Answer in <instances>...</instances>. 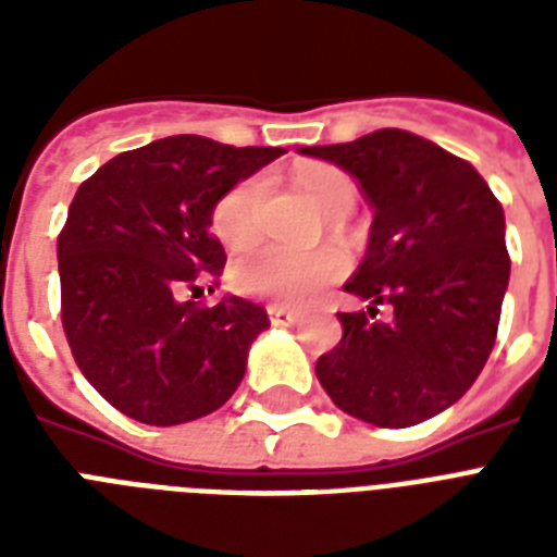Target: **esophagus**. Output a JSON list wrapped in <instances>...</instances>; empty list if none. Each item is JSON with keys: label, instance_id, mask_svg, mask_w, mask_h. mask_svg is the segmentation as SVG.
<instances>
[{"label": "esophagus", "instance_id": "esophagus-1", "mask_svg": "<svg viewBox=\"0 0 557 557\" xmlns=\"http://www.w3.org/2000/svg\"><path fill=\"white\" fill-rule=\"evenodd\" d=\"M269 318L271 323H277V326H295V323L300 321V314H297L295 309H286V306L277 304L269 306Z\"/></svg>", "mask_w": 557, "mask_h": 557}]
</instances>
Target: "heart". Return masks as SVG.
<instances>
[{"label": "heart", "instance_id": "heart-1", "mask_svg": "<svg viewBox=\"0 0 557 557\" xmlns=\"http://www.w3.org/2000/svg\"><path fill=\"white\" fill-rule=\"evenodd\" d=\"M295 187L312 201L314 208L341 216L356 201L352 178L330 164H306L295 173ZM265 182L245 178L216 201L213 208V234L227 248H245L260 234V205ZM347 260L335 245H318L309 251H292L280 245H262L245 253L231 269V283L243 295L269 297L277 304H306L321 292L326 283L341 277Z\"/></svg>", "mask_w": 557, "mask_h": 557}]
</instances>
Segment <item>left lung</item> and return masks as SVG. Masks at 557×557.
<instances>
[{
	"label": "left lung",
	"instance_id": "left-lung-1",
	"mask_svg": "<svg viewBox=\"0 0 557 557\" xmlns=\"http://www.w3.org/2000/svg\"><path fill=\"white\" fill-rule=\"evenodd\" d=\"M300 152L347 170L375 213L344 286L370 306L338 314L344 335L318 358V381L361 422H424L492 356L511 271L503 205L468 161L405 129ZM379 305L389 319L374 318Z\"/></svg>",
	"mask_w": 557,
	"mask_h": 557
}]
</instances>
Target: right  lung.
I'll list each match as a JSON object with an SVG mask.
<instances>
[{
    "label": "right lung",
    "instance_id": "add662e5",
    "mask_svg": "<svg viewBox=\"0 0 557 557\" xmlns=\"http://www.w3.org/2000/svg\"><path fill=\"white\" fill-rule=\"evenodd\" d=\"M283 152L173 135L121 152L74 193L57 236L65 338L91 387L135 422H193L239 387L269 314L190 292L225 265L216 201Z\"/></svg>",
    "mask_w": 557,
    "mask_h": 557
}]
</instances>
